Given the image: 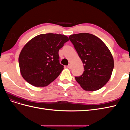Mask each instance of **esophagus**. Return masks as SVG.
I'll return each mask as SVG.
<instances>
[{
    "label": "esophagus",
    "mask_w": 130,
    "mask_h": 130,
    "mask_svg": "<svg viewBox=\"0 0 130 130\" xmlns=\"http://www.w3.org/2000/svg\"><path fill=\"white\" fill-rule=\"evenodd\" d=\"M67 67H68L69 69H71V68H72V64H70V63H69V64L68 65Z\"/></svg>",
    "instance_id": "esophagus-1"
}]
</instances>
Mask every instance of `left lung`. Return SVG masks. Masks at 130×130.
Wrapping results in <instances>:
<instances>
[{
  "mask_svg": "<svg viewBox=\"0 0 130 130\" xmlns=\"http://www.w3.org/2000/svg\"><path fill=\"white\" fill-rule=\"evenodd\" d=\"M70 41L83 63L84 72L75 80L82 88L95 91L109 81L114 68V60L110 50L99 38L88 33L70 35Z\"/></svg>",
  "mask_w": 130,
  "mask_h": 130,
  "instance_id": "1",
  "label": "left lung"
}]
</instances>
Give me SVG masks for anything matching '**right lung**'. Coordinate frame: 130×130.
I'll return each instance as SVG.
<instances>
[{
  "label": "right lung",
  "instance_id": "right-lung-1",
  "mask_svg": "<svg viewBox=\"0 0 130 130\" xmlns=\"http://www.w3.org/2000/svg\"><path fill=\"white\" fill-rule=\"evenodd\" d=\"M69 41L67 36L57 34L37 35L26 43L19 56L23 78L35 87H45L63 69L59 62L58 51Z\"/></svg>",
  "mask_w": 130,
  "mask_h": 130
}]
</instances>
